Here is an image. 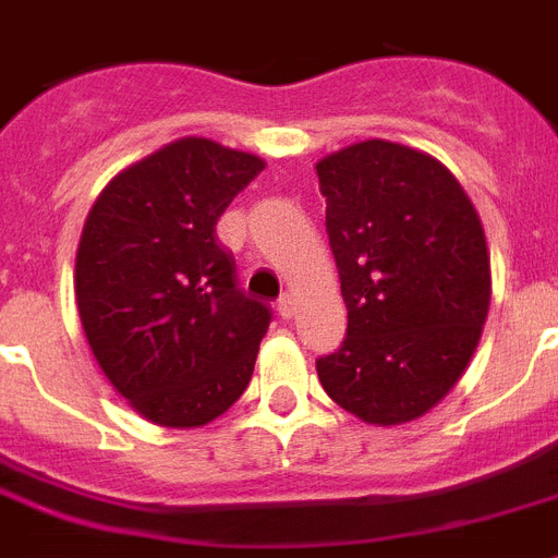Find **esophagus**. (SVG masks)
Here are the masks:
<instances>
[{"instance_id":"obj_1","label":"esophagus","mask_w":558,"mask_h":558,"mask_svg":"<svg viewBox=\"0 0 558 558\" xmlns=\"http://www.w3.org/2000/svg\"><path fill=\"white\" fill-rule=\"evenodd\" d=\"M276 311H279L282 318H293L296 316V299L290 296V293H284V296L279 299V304H276Z\"/></svg>"}]
</instances>
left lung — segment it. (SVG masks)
<instances>
[{
    "instance_id": "left-lung-1",
    "label": "left lung",
    "mask_w": 558,
    "mask_h": 558,
    "mask_svg": "<svg viewBox=\"0 0 558 558\" xmlns=\"http://www.w3.org/2000/svg\"><path fill=\"white\" fill-rule=\"evenodd\" d=\"M347 338L316 361L341 409L373 426L428 415L477 352L492 256L463 185L428 151L350 143L316 163Z\"/></svg>"
}]
</instances>
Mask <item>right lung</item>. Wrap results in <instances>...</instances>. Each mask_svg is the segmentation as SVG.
Returning a JSON list of instances; mask_svg holds the SVG:
<instances>
[{
  "mask_svg": "<svg viewBox=\"0 0 558 558\" xmlns=\"http://www.w3.org/2000/svg\"><path fill=\"white\" fill-rule=\"evenodd\" d=\"M262 169L251 151L178 137L118 171L89 208L81 327L109 384L155 426H208L254 375L270 311L236 288L214 226Z\"/></svg>",
  "mask_w": 558,
  "mask_h": 558,
  "instance_id": "add662e5",
  "label": "right lung"
}]
</instances>
